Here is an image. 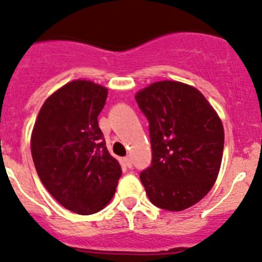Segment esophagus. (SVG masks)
Returning <instances> with one entry per match:
<instances>
[{
    "instance_id": "esophagus-1",
    "label": "esophagus",
    "mask_w": 262,
    "mask_h": 262,
    "mask_svg": "<svg viewBox=\"0 0 262 262\" xmlns=\"http://www.w3.org/2000/svg\"><path fill=\"white\" fill-rule=\"evenodd\" d=\"M124 162H125V165H126V166H128V167H129V168H130V167H132V166H133V163H132V158H130V157H129V156H126V157H125V158H124Z\"/></svg>"
}]
</instances>
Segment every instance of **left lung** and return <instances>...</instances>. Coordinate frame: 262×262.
<instances>
[{"instance_id":"obj_1","label":"left lung","mask_w":262,"mask_h":262,"mask_svg":"<svg viewBox=\"0 0 262 262\" xmlns=\"http://www.w3.org/2000/svg\"><path fill=\"white\" fill-rule=\"evenodd\" d=\"M149 124L152 163L139 175L150 203L171 212L196 204L212 189L224 146L222 121L203 94L176 81L136 95Z\"/></svg>"}]
</instances>
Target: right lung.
Instances as JSON below:
<instances>
[{
	"instance_id": "obj_1",
	"label": "right lung",
	"mask_w": 262,
	"mask_h": 262,
	"mask_svg": "<svg viewBox=\"0 0 262 262\" xmlns=\"http://www.w3.org/2000/svg\"><path fill=\"white\" fill-rule=\"evenodd\" d=\"M106 97L100 84L70 82L46 100L31 134L40 181L59 204L82 215L101 210L121 176L97 121Z\"/></svg>"
}]
</instances>
